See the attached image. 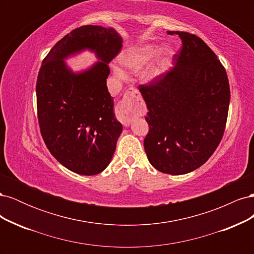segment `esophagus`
Returning <instances> with one entry per match:
<instances>
[{
  "mask_svg": "<svg viewBox=\"0 0 254 254\" xmlns=\"http://www.w3.org/2000/svg\"><path fill=\"white\" fill-rule=\"evenodd\" d=\"M142 113V99L139 91L130 88L118 106V118L122 124L128 127L134 118Z\"/></svg>",
  "mask_w": 254,
  "mask_h": 254,
  "instance_id": "obj_1",
  "label": "esophagus"
}]
</instances>
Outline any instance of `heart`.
Wrapping results in <instances>:
<instances>
[{
	"label": "heart",
	"instance_id": "1",
	"mask_svg": "<svg viewBox=\"0 0 254 254\" xmlns=\"http://www.w3.org/2000/svg\"><path fill=\"white\" fill-rule=\"evenodd\" d=\"M156 57L157 58L155 63L150 64L141 74V79L143 82L153 83L162 77L164 71L172 64V61L175 57V51L173 48L168 47V45L161 48L160 44L151 42L143 43L123 52L119 59L121 64L127 67L128 70L139 72L144 66L151 63V60ZM112 70L119 78L124 79L126 77V73L120 66L113 65Z\"/></svg>",
	"mask_w": 254,
	"mask_h": 254
}]
</instances>
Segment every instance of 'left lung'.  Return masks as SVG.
I'll use <instances>...</instances> for the list:
<instances>
[{
	"mask_svg": "<svg viewBox=\"0 0 254 254\" xmlns=\"http://www.w3.org/2000/svg\"><path fill=\"white\" fill-rule=\"evenodd\" d=\"M176 34L182 49L158 81L140 86L147 107L144 148L150 164L170 175H184L204 164L224 135L230 104L225 67L195 35Z\"/></svg>",
	"mask_w": 254,
	"mask_h": 254,
	"instance_id": "obj_1",
	"label": "left lung"
}]
</instances>
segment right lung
I'll use <instances>...</instances> for the list:
<instances>
[{
  "label": "right lung",
  "instance_id": "obj_1",
  "mask_svg": "<svg viewBox=\"0 0 254 254\" xmlns=\"http://www.w3.org/2000/svg\"><path fill=\"white\" fill-rule=\"evenodd\" d=\"M114 28L86 25L58 41L42 61L36 93L41 134L50 152L73 173L92 176L111 162L123 126L107 88L110 61L122 49ZM84 50L95 64L75 72L65 60Z\"/></svg>",
  "mask_w": 254,
  "mask_h": 254
}]
</instances>
